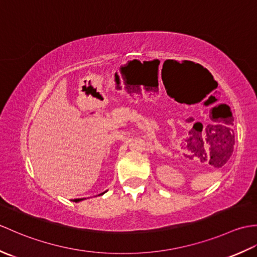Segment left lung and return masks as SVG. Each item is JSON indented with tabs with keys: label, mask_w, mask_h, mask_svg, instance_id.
Instances as JSON below:
<instances>
[{
	"label": "left lung",
	"mask_w": 257,
	"mask_h": 257,
	"mask_svg": "<svg viewBox=\"0 0 257 257\" xmlns=\"http://www.w3.org/2000/svg\"><path fill=\"white\" fill-rule=\"evenodd\" d=\"M226 119L224 122L227 127H222V125H216V129L219 128V134L217 132H215L216 134H214V136L212 135L213 137V146H214L215 149V154H220L223 150L227 149V147H230V149H232V147L234 145V135H233V129L231 128L233 125V121L234 118L232 116V113L228 111L227 114H225ZM231 154V152H230Z\"/></svg>",
	"instance_id": "8db88e82"
}]
</instances>
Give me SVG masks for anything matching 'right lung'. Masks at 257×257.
<instances>
[{"instance_id": "add662e5", "label": "right lung", "mask_w": 257, "mask_h": 257, "mask_svg": "<svg viewBox=\"0 0 257 257\" xmlns=\"http://www.w3.org/2000/svg\"><path fill=\"white\" fill-rule=\"evenodd\" d=\"M105 192H102V193H100L99 195H101V194H103ZM81 200H84V199H75V200H73L74 202H79V201H81Z\"/></svg>"}]
</instances>
